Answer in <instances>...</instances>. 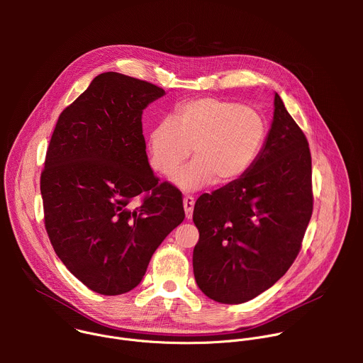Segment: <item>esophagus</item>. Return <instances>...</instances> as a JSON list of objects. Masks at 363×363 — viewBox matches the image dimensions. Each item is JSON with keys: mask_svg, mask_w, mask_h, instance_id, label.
Masks as SVG:
<instances>
[{"mask_svg": "<svg viewBox=\"0 0 363 363\" xmlns=\"http://www.w3.org/2000/svg\"><path fill=\"white\" fill-rule=\"evenodd\" d=\"M194 205H195V199L192 195H186L184 196V210H185V216L188 220L192 218V213H194Z\"/></svg>", "mask_w": 363, "mask_h": 363, "instance_id": "1", "label": "esophagus"}]
</instances>
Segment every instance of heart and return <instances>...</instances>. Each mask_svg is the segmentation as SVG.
Instances as JSON below:
<instances>
[{
	"label": "heart",
	"instance_id": "b5f03b06",
	"mask_svg": "<svg viewBox=\"0 0 363 363\" xmlns=\"http://www.w3.org/2000/svg\"><path fill=\"white\" fill-rule=\"evenodd\" d=\"M266 132V121L255 108L213 97L185 101L150 129V165L161 175H171L192 147L195 158L174 177L175 185L195 191L216 179L233 182L257 160Z\"/></svg>",
	"mask_w": 363,
	"mask_h": 363
}]
</instances>
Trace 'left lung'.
Returning a JSON list of instances; mask_svg holds the SVG:
<instances>
[{
  "mask_svg": "<svg viewBox=\"0 0 363 363\" xmlns=\"http://www.w3.org/2000/svg\"><path fill=\"white\" fill-rule=\"evenodd\" d=\"M312 211L308 143L276 93L272 128L251 168L195 202L192 266L201 291L238 304L270 289L296 260Z\"/></svg>",
  "mask_w": 363,
  "mask_h": 363,
  "instance_id": "8db88e82",
  "label": "left lung"
}]
</instances>
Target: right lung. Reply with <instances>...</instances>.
I'll use <instances>...</instances> for the list:
<instances>
[{
  "label": "right lung",
  "mask_w": 363,
  "mask_h": 363,
  "mask_svg": "<svg viewBox=\"0 0 363 363\" xmlns=\"http://www.w3.org/2000/svg\"><path fill=\"white\" fill-rule=\"evenodd\" d=\"M164 94L101 73L62 112L47 147L40 189L48 238L67 270L100 294L135 289L185 218L181 192L153 175L142 135L143 109Z\"/></svg>",
  "instance_id": "1"
}]
</instances>
